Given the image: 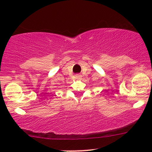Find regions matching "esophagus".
<instances>
[{"mask_svg":"<svg viewBox=\"0 0 152 152\" xmlns=\"http://www.w3.org/2000/svg\"><path fill=\"white\" fill-rule=\"evenodd\" d=\"M75 78H76V79H80V78H81V76L79 74H76V76H75Z\"/></svg>","mask_w":152,"mask_h":152,"instance_id":"esophagus-1","label":"esophagus"}]
</instances>
